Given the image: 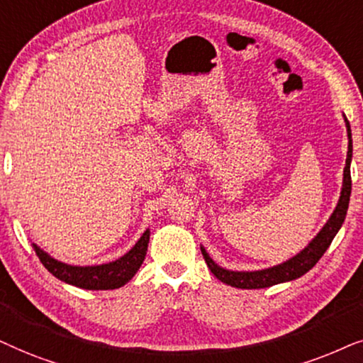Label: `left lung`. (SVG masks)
I'll return each instance as SVG.
<instances>
[{"label": "left lung", "instance_id": "obj_1", "mask_svg": "<svg viewBox=\"0 0 363 363\" xmlns=\"http://www.w3.org/2000/svg\"><path fill=\"white\" fill-rule=\"evenodd\" d=\"M345 121L347 128V138H349V151H347V159H345V167H344V179H342V189H340V197L339 202H337L335 209L328 217V220L323 224L320 230L317 232V235L313 238L311 242H308L306 247H303L301 252H297L294 257L287 259L286 262H280L277 265H272V267L260 269V270H229L220 267L219 264H216L214 260L204 245H201V252L204 255L207 267L211 269V272L216 275L220 282L227 284V286L238 287V289H265L270 286H275V284L289 282V280H296L302 277L303 274H307L313 265H315L328 245L332 244L333 238L337 235V232L340 230L342 224H344L347 209H349L350 202V192H352V179H350V162H352V129L349 121Z\"/></svg>", "mask_w": 363, "mask_h": 363}]
</instances>
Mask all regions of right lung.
Wrapping results in <instances>:
<instances>
[{
  "label": "right lung",
  "mask_w": 363,
  "mask_h": 363,
  "mask_svg": "<svg viewBox=\"0 0 363 363\" xmlns=\"http://www.w3.org/2000/svg\"><path fill=\"white\" fill-rule=\"evenodd\" d=\"M149 238H151V230L146 229L138 242L124 255H121L113 262L98 265H72L61 262L35 242H33V249H35L43 265L62 282L86 289V291H113V289L123 287L136 275L144 259H146Z\"/></svg>",
  "instance_id": "1"
}]
</instances>
